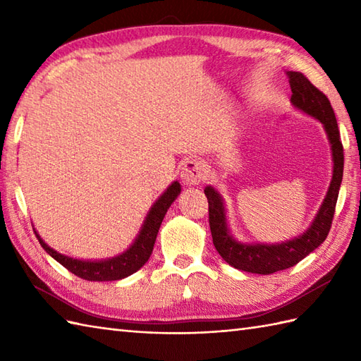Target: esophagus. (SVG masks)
Returning a JSON list of instances; mask_svg holds the SVG:
<instances>
[{"label": "esophagus", "instance_id": "34e87169", "mask_svg": "<svg viewBox=\"0 0 361 361\" xmlns=\"http://www.w3.org/2000/svg\"><path fill=\"white\" fill-rule=\"evenodd\" d=\"M206 175V166L200 159H189L181 169V181L186 186H195L200 185L204 180Z\"/></svg>", "mask_w": 361, "mask_h": 361}]
</instances>
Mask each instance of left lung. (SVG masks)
Returning <instances> with one entry per match:
<instances>
[{"instance_id": "1", "label": "left lung", "mask_w": 361, "mask_h": 361, "mask_svg": "<svg viewBox=\"0 0 361 361\" xmlns=\"http://www.w3.org/2000/svg\"><path fill=\"white\" fill-rule=\"evenodd\" d=\"M287 78L291 88V105L323 124L332 150L334 171L331 185L310 226L304 233L283 242H240L229 231L224 197L212 186L204 188V195L208 197L209 203V226L214 247L231 267L256 274H271L293 267L326 240L329 229L332 226L335 204L338 200L343 180V144L331 102L326 94L312 85L304 74L287 71Z\"/></svg>"}]
</instances>
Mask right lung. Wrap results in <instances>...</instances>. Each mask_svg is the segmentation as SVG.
Listing matches in <instances>:
<instances>
[{
    "label": "right lung",
    "mask_w": 361,
    "mask_h": 361,
    "mask_svg": "<svg viewBox=\"0 0 361 361\" xmlns=\"http://www.w3.org/2000/svg\"><path fill=\"white\" fill-rule=\"evenodd\" d=\"M181 186L178 181H173L163 194L158 197V200L152 204L147 216H145L142 226L140 233L135 237L133 243L130 247L121 252V255L109 257V259H96V260H83L65 256L62 252L56 251L46 243L38 233L34 229L38 242L43 247V250L48 252L51 257L57 260L59 264H62L66 270H70L79 278L85 281H119L124 279L127 276L136 273L140 268L147 262L153 245H155L158 229L163 224V219L166 216L167 209L171 208V204L175 202V198L180 195Z\"/></svg>",
    "instance_id": "1"
}]
</instances>
